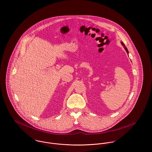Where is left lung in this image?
<instances>
[{"mask_svg":"<svg viewBox=\"0 0 152 152\" xmlns=\"http://www.w3.org/2000/svg\"><path fill=\"white\" fill-rule=\"evenodd\" d=\"M121 44H122V45H123V46H124V48H125V50H126V52H127V53H128H128H129V51H128V49H127V48H126V46H125V44H124V43H123V42H121Z\"/></svg>","mask_w":152,"mask_h":152,"instance_id":"obj_1","label":"left lung"}]
</instances>
